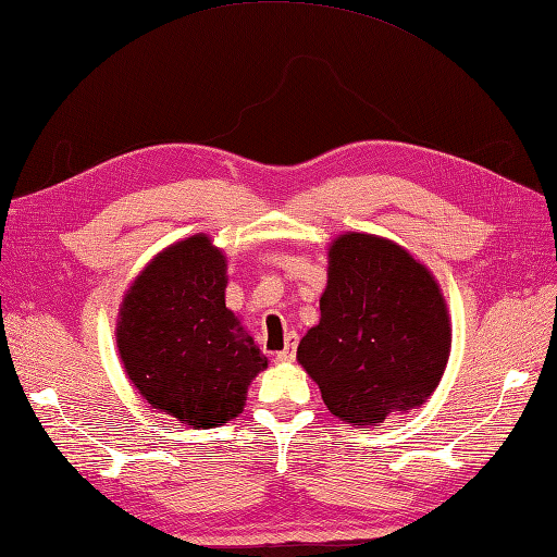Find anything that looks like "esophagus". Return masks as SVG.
<instances>
[{
	"instance_id": "1",
	"label": "esophagus",
	"mask_w": 557,
	"mask_h": 557,
	"mask_svg": "<svg viewBox=\"0 0 557 557\" xmlns=\"http://www.w3.org/2000/svg\"><path fill=\"white\" fill-rule=\"evenodd\" d=\"M295 348H298V336H295V333H290V336L286 338V348H283L281 352H276V360L278 362H293L295 360Z\"/></svg>"
}]
</instances>
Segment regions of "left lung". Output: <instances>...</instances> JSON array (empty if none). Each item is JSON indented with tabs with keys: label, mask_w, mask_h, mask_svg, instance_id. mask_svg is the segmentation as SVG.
Masks as SVG:
<instances>
[{
	"label": "left lung",
	"mask_w": 557,
	"mask_h": 557,
	"mask_svg": "<svg viewBox=\"0 0 557 557\" xmlns=\"http://www.w3.org/2000/svg\"><path fill=\"white\" fill-rule=\"evenodd\" d=\"M319 310L298 360L343 422L376 426L434 393L450 355L448 310L434 276L400 245L341 236Z\"/></svg>",
	"instance_id": "obj_1"
}]
</instances>
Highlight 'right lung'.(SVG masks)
Returning <instances> with one entry per match:
<instances>
[{
    "mask_svg": "<svg viewBox=\"0 0 557 557\" xmlns=\"http://www.w3.org/2000/svg\"><path fill=\"white\" fill-rule=\"evenodd\" d=\"M224 290V255L207 236H193L157 255L121 307L116 343L135 388L195 429L236 417L267 367Z\"/></svg>",
    "mask_w": 557,
    "mask_h": 557,
    "instance_id": "right-lung-1",
    "label": "right lung"
}]
</instances>
